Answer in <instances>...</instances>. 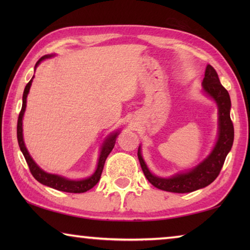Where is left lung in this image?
Instances as JSON below:
<instances>
[{"mask_svg":"<svg viewBox=\"0 0 250 250\" xmlns=\"http://www.w3.org/2000/svg\"><path fill=\"white\" fill-rule=\"evenodd\" d=\"M203 88L207 95L217 103L219 133L214 150L203 162L188 173L177 174L170 179H163L152 174L143 161L140 150L138 158L141 168L150 183L160 189L173 193H189L209 185L221 173L225 159L234 142V125L230 119V98L228 91L219 82L218 75L214 67L207 65Z\"/></svg>","mask_w":250,"mask_h":250,"instance_id":"1","label":"left lung"}]
</instances>
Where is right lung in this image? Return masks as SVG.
Returning a JSON list of instances; mask_svg holds the SVG:
<instances>
[{
    "label": "right lung",
    "instance_id": "obj_1",
    "mask_svg": "<svg viewBox=\"0 0 250 250\" xmlns=\"http://www.w3.org/2000/svg\"><path fill=\"white\" fill-rule=\"evenodd\" d=\"M48 57H50V55H46V56L42 57L40 61L36 62V66L39 65L40 62L43 61V59L48 58ZM31 84H32V79L29 80L28 83L26 84V87H25V89H24L23 104H22V109H21V112H20L19 119H18V141H19V146H20L21 151H22L25 160H26V163H27V166L29 167V171H31L32 175L35 177V179L39 181L40 183L44 184V185H47V186H49V188L57 189V191L68 192V193H83V192L89 191V189L94 188V186L97 183H98L99 180H100L101 173H103V170H104L105 159L108 158L109 153L112 151L113 146H115L116 138H117L118 133L111 134L108 138V140L104 142V145L103 146V150H101V152H100V156H99L98 167H97V170H96L94 174H92L90 177H88V179L82 180V181H73V180L65 179V177H62V176L49 174V173L44 172L43 170H42V168L37 167V164L35 162H34L33 159L31 158V155H29V153H28L26 146H25V145H24V141H23L22 119H23L25 108H26V97L28 95Z\"/></svg>",
    "mask_w": 250,
    "mask_h": 250
}]
</instances>
